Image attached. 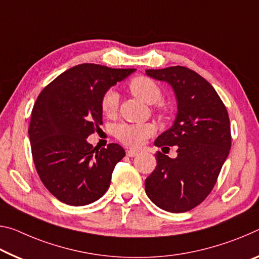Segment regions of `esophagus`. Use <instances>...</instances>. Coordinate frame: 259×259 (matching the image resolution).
I'll list each match as a JSON object with an SVG mask.
<instances>
[{
    "instance_id": "1",
    "label": "esophagus",
    "mask_w": 259,
    "mask_h": 259,
    "mask_svg": "<svg viewBox=\"0 0 259 259\" xmlns=\"http://www.w3.org/2000/svg\"><path fill=\"white\" fill-rule=\"evenodd\" d=\"M125 153H126V155H128V157L134 158V157H136V155L138 154V152L135 151V150H126Z\"/></svg>"
}]
</instances>
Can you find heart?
<instances>
[{
    "instance_id": "1",
    "label": "heart",
    "mask_w": 259,
    "mask_h": 259,
    "mask_svg": "<svg viewBox=\"0 0 259 259\" xmlns=\"http://www.w3.org/2000/svg\"><path fill=\"white\" fill-rule=\"evenodd\" d=\"M128 86L134 96L150 105L155 104L159 113L165 114L167 112L165 106L159 102L162 98L161 89L151 78L137 76L129 81ZM118 102H120V96L116 90L108 89L101 97L100 101V107L104 115L113 117L118 109ZM154 131L155 128L152 123H121L115 126L114 133L122 144L130 147H139L154 134Z\"/></svg>"
}]
</instances>
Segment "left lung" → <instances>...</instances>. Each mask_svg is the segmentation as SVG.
I'll use <instances>...</instances> for the list:
<instances>
[{"mask_svg":"<svg viewBox=\"0 0 259 259\" xmlns=\"http://www.w3.org/2000/svg\"><path fill=\"white\" fill-rule=\"evenodd\" d=\"M146 73L171 85L179 109L173 126L154 142L158 147L175 145L178 157L157 152V167L145 180L146 195L165 211H190L210 195L229 154L227 109L213 86L189 68L175 65Z\"/></svg>","mask_w":259,"mask_h":259,"instance_id":"8db88e82","label":"left lung"}]
</instances>
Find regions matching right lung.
<instances>
[{"instance_id": "1", "label": "right lung", "mask_w": 259, "mask_h": 259, "mask_svg": "<svg viewBox=\"0 0 259 259\" xmlns=\"http://www.w3.org/2000/svg\"><path fill=\"white\" fill-rule=\"evenodd\" d=\"M135 69L84 63L57 76L33 106L28 126L35 169L53 196L73 206L91 204L108 190L120 145L98 149L86 138L102 124L101 97Z\"/></svg>"}]
</instances>
